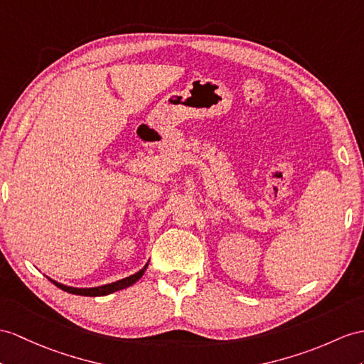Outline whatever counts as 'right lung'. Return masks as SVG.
Masks as SVG:
<instances>
[{"label": "right lung", "instance_id": "right-lung-1", "mask_svg": "<svg viewBox=\"0 0 364 364\" xmlns=\"http://www.w3.org/2000/svg\"><path fill=\"white\" fill-rule=\"evenodd\" d=\"M149 262V261H148ZM148 262L144 265V269H140L137 273L131 274V277L128 278H123V279H119L115 282H111V284H103V286H99V287H70V286H66V284H61V282L55 281V279H50L48 277V279L50 282H54V284L61 289L68 291V294H73V295H82V296H105V295H109V294H114V291L117 290H122V289H127L129 286L134 284V282H137L141 277H144V273L148 267Z\"/></svg>", "mask_w": 364, "mask_h": 364}]
</instances>
